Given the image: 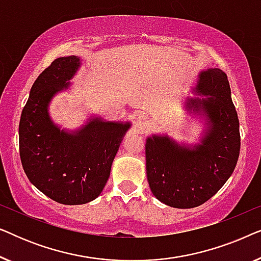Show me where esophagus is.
<instances>
[{"mask_svg":"<svg viewBox=\"0 0 261 261\" xmlns=\"http://www.w3.org/2000/svg\"><path fill=\"white\" fill-rule=\"evenodd\" d=\"M146 119H147V115H146L145 113H138L137 115H135V120H137L138 126H144Z\"/></svg>","mask_w":261,"mask_h":261,"instance_id":"esophagus-1","label":"esophagus"}]
</instances>
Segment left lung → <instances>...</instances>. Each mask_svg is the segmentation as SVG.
<instances>
[{"label": "left lung", "mask_w": 261, "mask_h": 261, "mask_svg": "<svg viewBox=\"0 0 261 261\" xmlns=\"http://www.w3.org/2000/svg\"><path fill=\"white\" fill-rule=\"evenodd\" d=\"M195 91L206 96L185 103L188 110L205 120L199 144H178L169 135L146 140V173L152 194L179 209L195 208L212 198L231 176L240 154L239 119L227 74L220 69L202 71Z\"/></svg>", "instance_id": "obj_1"}]
</instances>
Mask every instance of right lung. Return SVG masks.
Returning a JSON list of instances; mask_svg holds the SVG:
<instances>
[{
  "instance_id": "1",
  "label": "right lung",
  "mask_w": 261,
  "mask_h": 261,
  "mask_svg": "<svg viewBox=\"0 0 261 261\" xmlns=\"http://www.w3.org/2000/svg\"><path fill=\"white\" fill-rule=\"evenodd\" d=\"M81 66L77 56L60 57L39 74L21 113L20 158L38 190L67 205L97 198L130 122L91 117L74 132L60 129L48 114L53 96L70 87Z\"/></svg>"
}]
</instances>
